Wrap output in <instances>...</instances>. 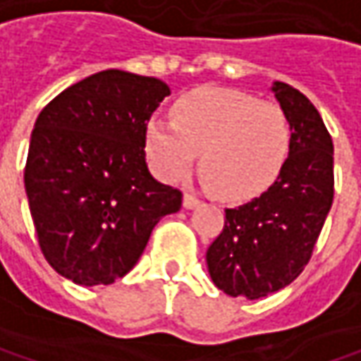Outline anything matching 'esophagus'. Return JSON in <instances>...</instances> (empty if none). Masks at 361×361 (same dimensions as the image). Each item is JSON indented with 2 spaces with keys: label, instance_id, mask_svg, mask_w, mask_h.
I'll use <instances>...</instances> for the list:
<instances>
[{
  "label": "esophagus",
  "instance_id": "1",
  "mask_svg": "<svg viewBox=\"0 0 361 361\" xmlns=\"http://www.w3.org/2000/svg\"><path fill=\"white\" fill-rule=\"evenodd\" d=\"M200 204V200L194 196V194H183V207L185 209H194V207H198Z\"/></svg>",
  "mask_w": 361,
  "mask_h": 361
}]
</instances>
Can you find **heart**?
Returning a JSON list of instances; mask_svg holds the SVG:
<instances>
[{
    "mask_svg": "<svg viewBox=\"0 0 361 361\" xmlns=\"http://www.w3.org/2000/svg\"><path fill=\"white\" fill-rule=\"evenodd\" d=\"M173 121L147 123V157L165 181L183 180L200 154V178L216 198L242 202L277 180L291 148V121L273 101L235 88H194L173 105Z\"/></svg>",
    "mask_w": 361,
    "mask_h": 361,
    "instance_id": "heart-1",
    "label": "heart"
}]
</instances>
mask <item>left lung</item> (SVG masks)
<instances>
[{
    "instance_id": "obj_1",
    "label": "left lung",
    "mask_w": 361,
    "mask_h": 361,
    "mask_svg": "<svg viewBox=\"0 0 361 361\" xmlns=\"http://www.w3.org/2000/svg\"><path fill=\"white\" fill-rule=\"evenodd\" d=\"M273 92L291 121L289 157L267 192L225 209L207 250L213 283L231 298H267L300 277L333 204V140L322 117L298 88L273 82Z\"/></svg>"
}]
</instances>
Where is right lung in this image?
Returning <instances> with one entry per match:
<instances>
[{
  "mask_svg": "<svg viewBox=\"0 0 361 361\" xmlns=\"http://www.w3.org/2000/svg\"><path fill=\"white\" fill-rule=\"evenodd\" d=\"M169 86L105 70L59 92L39 114L24 188L39 246L55 273L109 285L142 256L181 192L147 167V123Z\"/></svg>",
  "mask_w": 361,
  "mask_h": 361,
  "instance_id": "obj_1",
  "label": "right lung"
}]
</instances>
